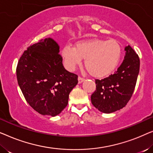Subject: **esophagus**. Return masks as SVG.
<instances>
[{"label":"esophagus","instance_id":"obj_1","mask_svg":"<svg viewBox=\"0 0 153 153\" xmlns=\"http://www.w3.org/2000/svg\"><path fill=\"white\" fill-rule=\"evenodd\" d=\"M84 80H85L84 78H82V77L79 76V78H78V82H79V83H81L83 82V81H84Z\"/></svg>","mask_w":153,"mask_h":153}]
</instances>
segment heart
<instances>
[{
	"label": "heart",
	"instance_id": "obj_1",
	"mask_svg": "<svg viewBox=\"0 0 153 153\" xmlns=\"http://www.w3.org/2000/svg\"><path fill=\"white\" fill-rule=\"evenodd\" d=\"M122 49L114 39H90L65 46L62 50L65 65L74 70L85 59V68L91 76L103 78L115 70L120 61Z\"/></svg>",
	"mask_w": 153,
	"mask_h": 153
}]
</instances>
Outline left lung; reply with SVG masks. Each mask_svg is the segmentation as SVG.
<instances>
[{"mask_svg":"<svg viewBox=\"0 0 153 153\" xmlns=\"http://www.w3.org/2000/svg\"><path fill=\"white\" fill-rule=\"evenodd\" d=\"M124 60L114 74L96 79L91 102L100 111L110 114L125 107L134 91L139 72V56L130 46L125 48Z\"/></svg>","mask_w":153,"mask_h":153,"instance_id":"8db88e82","label":"left lung"}]
</instances>
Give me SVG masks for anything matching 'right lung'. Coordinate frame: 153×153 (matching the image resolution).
Wrapping results in <instances>:
<instances>
[{
  "label": "right lung",
  "instance_id": "obj_1",
  "mask_svg": "<svg viewBox=\"0 0 153 153\" xmlns=\"http://www.w3.org/2000/svg\"><path fill=\"white\" fill-rule=\"evenodd\" d=\"M60 47L45 38L28 47L19 58L16 78L26 102L44 116H56L68 104L78 76L64 68Z\"/></svg>",
  "mask_w": 153,
  "mask_h": 153
}]
</instances>
